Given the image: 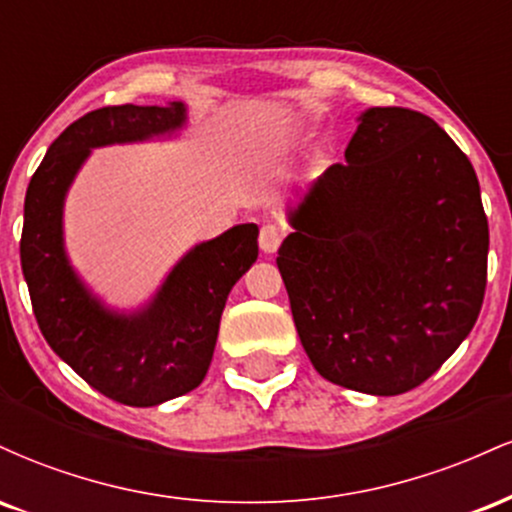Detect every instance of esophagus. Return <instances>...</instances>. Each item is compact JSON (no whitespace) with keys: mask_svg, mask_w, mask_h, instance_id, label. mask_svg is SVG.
I'll return each instance as SVG.
<instances>
[{"mask_svg":"<svg viewBox=\"0 0 512 512\" xmlns=\"http://www.w3.org/2000/svg\"><path fill=\"white\" fill-rule=\"evenodd\" d=\"M281 238H284V231L279 226H274V223H267L260 231V250L264 255H272V252L279 250Z\"/></svg>","mask_w":512,"mask_h":512,"instance_id":"34e87169","label":"esophagus"}]
</instances>
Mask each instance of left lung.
<instances>
[{"label": "left lung", "instance_id": "8db88e82", "mask_svg": "<svg viewBox=\"0 0 512 512\" xmlns=\"http://www.w3.org/2000/svg\"><path fill=\"white\" fill-rule=\"evenodd\" d=\"M293 204L276 257L317 373L375 397L421 385L477 322L489 221L469 158L431 117L368 108Z\"/></svg>", "mask_w": 512, "mask_h": 512}]
</instances>
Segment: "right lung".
<instances>
[{"label": "right lung", "instance_id": "right-lung-1", "mask_svg": "<svg viewBox=\"0 0 512 512\" xmlns=\"http://www.w3.org/2000/svg\"><path fill=\"white\" fill-rule=\"evenodd\" d=\"M185 125L182 101L93 110L50 144L23 204L21 269L40 332L93 390L129 407H156L202 383L228 293L257 260L260 228L240 223L197 243L149 301L117 310L69 260L64 199L93 149L170 139Z\"/></svg>", "mask_w": 512, "mask_h": 512}]
</instances>
